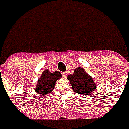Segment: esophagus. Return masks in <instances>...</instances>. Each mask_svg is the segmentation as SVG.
<instances>
[{
	"label": "esophagus",
	"instance_id": "esophagus-1",
	"mask_svg": "<svg viewBox=\"0 0 129 129\" xmlns=\"http://www.w3.org/2000/svg\"><path fill=\"white\" fill-rule=\"evenodd\" d=\"M62 75H63V77H64V78H66V77H67V75H68V74H67V73H66V72H64V73H62Z\"/></svg>",
	"mask_w": 129,
	"mask_h": 129
}]
</instances>
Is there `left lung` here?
<instances>
[{
	"label": "left lung",
	"instance_id": "left-lung-1",
	"mask_svg": "<svg viewBox=\"0 0 129 129\" xmlns=\"http://www.w3.org/2000/svg\"><path fill=\"white\" fill-rule=\"evenodd\" d=\"M73 91L83 96L90 95L96 88L92 77L82 68H77L74 70L73 74L67 77Z\"/></svg>",
	"mask_w": 129,
	"mask_h": 129
}]
</instances>
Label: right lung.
<instances>
[{
    "mask_svg": "<svg viewBox=\"0 0 129 129\" xmlns=\"http://www.w3.org/2000/svg\"><path fill=\"white\" fill-rule=\"evenodd\" d=\"M61 78L62 75L58 70L51 73L49 70L46 69L38 79L35 91L40 95H47L54 90L56 81Z\"/></svg>",
    "mask_w": 129,
    "mask_h": 129,
    "instance_id": "right-lung-1",
    "label": "right lung"
}]
</instances>
